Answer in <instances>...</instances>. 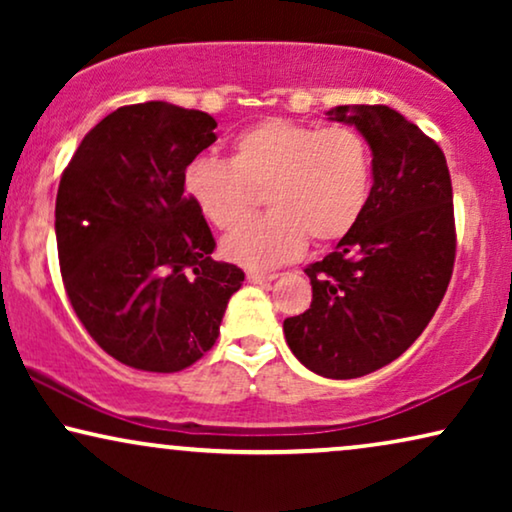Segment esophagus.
<instances>
[{"label":"esophagus","mask_w":512,"mask_h":512,"mask_svg":"<svg viewBox=\"0 0 512 512\" xmlns=\"http://www.w3.org/2000/svg\"><path fill=\"white\" fill-rule=\"evenodd\" d=\"M247 279L251 284H265V282H272V279H277L275 272H258V270H249L247 272Z\"/></svg>","instance_id":"obj_1"}]
</instances>
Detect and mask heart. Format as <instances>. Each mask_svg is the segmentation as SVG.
<instances>
[{
    "label": "heart",
    "mask_w": 512,
    "mask_h": 512,
    "mask_svg": "<svg viewBox=\"0 0 512 512\" xmlns=\"http://www.w3.org/2000/svg\"><path fill=\"white\" fill-rule=\"evenodd\" d=\"M184 188L221 230L247 219L265 191L272 212L230 233L223 254L244 268L268 270L296 258L307 237L331 244L352 233L373 191V151L347 125L317 128L265 118L235 139L230 160H191Z\"/></svg>",
    "instance_id": "obj_1"
}]
</instances>
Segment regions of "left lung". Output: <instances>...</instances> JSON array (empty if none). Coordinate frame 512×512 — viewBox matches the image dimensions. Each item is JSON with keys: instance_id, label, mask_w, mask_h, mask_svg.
I'll return each instance as SVG.
<instances>
[{"instance_id": "8db88e82", "label": "left lung", "mask_w": 512, "mask_h": 512, "mask_svg": "<svg viewBox=\"0 0 512 512\" xmlns=\"http://www.w3.org/2000/svg\"><path fill=\"white\" fill-rule=\"evenodd\" d=\"M373 151L363 216L324 261L307 265L312 305L284 319L296 359L312 373L352 380L398 359L436 314L457 251L445 153L384 104L328 111Z\"/></svg>"}]
</instances>
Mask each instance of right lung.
Listing matches in <instances>:
<instances>
[{"mask_svg":"<svg viewBox=\"0 0 512 512\" xmlns=\"http://www.w3.org/2000/svg\"><path fill=\"white\" fill-rule=\"evenodd\" d=\"M214 128L205 111L130 104L102 118L62 172L55 240L67 298L90 338L130 368L193 366L244 282L237 265L214 261L212 230L184 193Z\"/></svg>","mask_w":512,"mask_h":512,"instance_id":"add662e5","label":"right lung"}]
</instances>
